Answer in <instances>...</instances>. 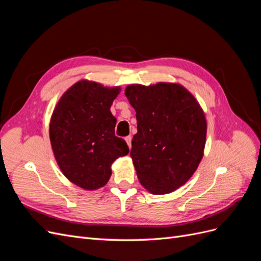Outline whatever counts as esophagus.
Returning a JSON list of instances; mask_svg holds the SVG:
<instances>
[{
    "label": "esophagus",
    "instance_id": "34e87169",
    "mask_svg": "<svg viewBox=\"0 0 261 261\" xmlns=\"http://www.w3.org/2000/svg\"><path fill=\"white\" fill-rule=\"evenodd\" d=\"M125 141H126V143H127L128 147H129V148H132V136L125 137Z\"/></svg>",
    "mask_w": 261,
    "mask_h": 261
}]
</instances>
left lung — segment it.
<instances>
[{"mask_svg": "<svg viewBox=\"0 0 261 261\" xmlns=\"http://www.w3.org/2000/svg\"><path fill=\"white\" fill-rule=\"evenodd\" d=\"M125 96L136 111L130 156L138 179L154 195L175 191L192 177L202 158L207 123L183 86L129 85Z\"/></svg>", "mask_w": 261, "mask_h": 261, "instance_id": "obj_1", "label": "left lung"}]
</instances>
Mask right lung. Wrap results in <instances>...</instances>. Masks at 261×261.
Wrapping results in <instances>:
<instances>
[{
	"mask_svg": "<svg viewBox=\"0 0 261 261\" xmlns=\"http://www.w3.org/2000/svg\"><path fill=\"white\" fill-rule=\"evenodd\" d=\"M120 87L81 81L63 94L50 122V140L61 171L72 183L93 191L107 184L111 164L129 152L115 136L113 100Z\"/></svg>",
	"mask_w": 261,
	"mask_h": 261,
	"instance_id": "obj_1",
	"label": "right lung"
}]
</instances>
